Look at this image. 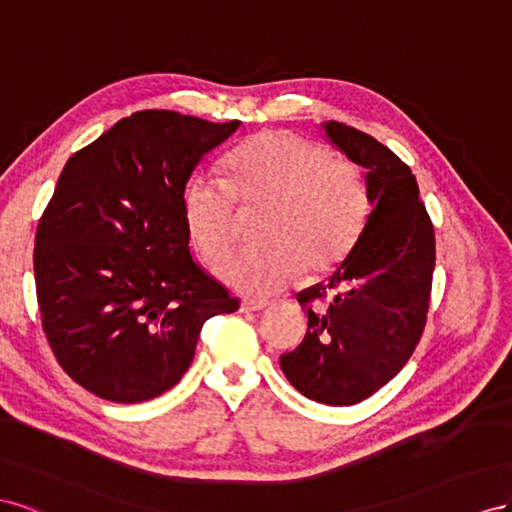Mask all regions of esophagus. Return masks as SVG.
<instances>
[{"label":"esophagus","mask_w":512,"mask_h":512,"mask_svg":"<svg viewBox=\"0 0 512 512\" xmlns=\"http://www.w3.org/2000/svg\"><path fill=\"white\" fill-rule=\"evenodd\" d=\"M268 306V302L266 300H253V298H244L242 302H240V311L242 313H253V311H261V309H266Z\"/></svg>","instance_id":"esophagus-1"}]
</instances>
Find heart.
<instances>
[{"label": "heart", "mask_w": 512, "mask_h": 512, "mask_svg": "<svg viewBox=\"0 0 512 512\" xmlns=\"http://www.w3.org/2000/svg\"><path fill=\"white\" fill-rule=\"evenodd\" d=\"M231 184L201 171L188 180L182 212L193 242L212 264L238 240V201L268 203L253 248L218 268L221 281L248 296H268L304 270L337 268L358 242L369 216L360 169L330 158V150L294 133L266 130L227 156Z\"/></svg>", "instance_id": "b5f03b06"}]
</instances>
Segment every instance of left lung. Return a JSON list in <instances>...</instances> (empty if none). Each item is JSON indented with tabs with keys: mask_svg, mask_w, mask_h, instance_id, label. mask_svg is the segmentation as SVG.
<instances>
[{
	"mask_svg": "<svg viewBox=\"0 0 512 512\" xmlns=\"http://www.w3.org/2000/svg\"><path fill=\"white\" fill-rule=\"evenodd\" d=\"M326 137L367 169L371 214L328 283L298 294L309 330L281 356L289 384L326 405L360 403L410 360L427 324L435 268L433 223L412 169L371 135L341 122Z\"/></svg>",
	"mask_w": 512,
	"mask_h": 512,
	"instance_id": "1",
	"label": "left lung"
}]
</instances>
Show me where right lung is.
I'll return each instance as SVG.
<instances>
[{
    "label": "right lung",
    "mask_w": 512,
    "mask_h": 512,
    "mask_svg": "<svg viewBox=\"0 0 512 512\" xmlns=\"http://www.w3.org/2000/svg\"><path fill=\"white\" fill-rule=\"evenodd\" d=\"M240 124L137 111L68 158L36 231V296L57 362L96 397L167 392L191 367L203 324L238 311L188 251L182 195Z\"/></svg>",
    "instance_id": "1"
}]
</instances>
